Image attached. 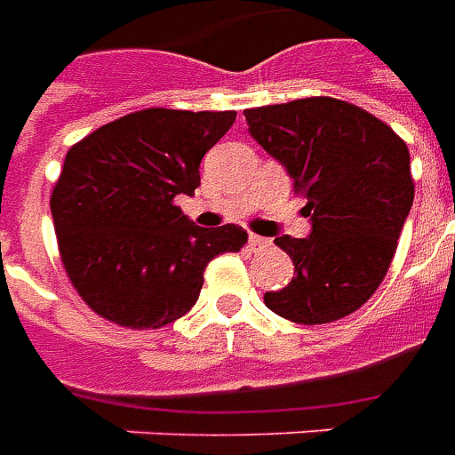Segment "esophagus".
Masks as SVG:
<instances>
[{
	"label": "esophagus",
	"instance_id": "34e87169",
	"mask_svg": "<svg viewBox=\"0 0 455 455\" xmlns=\"http://www.w3.org/2000/svg\"><path fill=\"white\" fill-rule=\"evenodd\" d=\"M248 246H251V251H266V248L270 246V241L263 236H258V234H251V236H248Z\"/></svg>",
	"mask_w": 455,
	"mask_h": 455
}]
</instances>
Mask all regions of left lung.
Wrapping results in <instances>:
<instances>
[{
  "mask_svg": "<svg viewBox=\"0 0 455 455\" xmlns=\"http://www.w3.org/2000/svg\"><path fill=\"white\" fill-rule=\"evenodd\" d=\"M251 136L290 172L307 199L309 238L277 236L295 277L266 307L295 324H329L380 287L414 199L407 143L361 107L305 97L246 109Z\"/></svg>",
  "mask_w": 455,
  "mask_h": 455,
  "instance_id": "left-lung-1",
  "label": "left lung"
}]
</instances>
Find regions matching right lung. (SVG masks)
I'll use <instances>...</instances> for the list:
<instances>
[{"instance_id":"1","label":"right lung","mask_w":455,"mask_h":455,"mask_svg":"<svg viewBox=\"0 0 455 455\" xmlns=\"http://www.w3.org/2000/svg\"><path fill=\"white\" fill-rule=\"evenodd\" d=\"M234 121L150 107L68 150L51 214L65 273L94 315L160 329L195 307L212 258L246 246L241 227H195L175 204L199 188V163Z\"/></svg>"}]
</instances>
